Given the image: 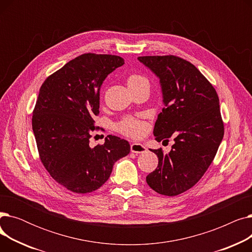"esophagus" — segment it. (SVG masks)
<instances>
[{
	"label": "esophagus",
	"instance_id": "obj_1",
	"mask_svg": "<svg viewBox=\"0 0 252 252\" xmlns=\"http://www.w3.org/2000/svg\"><path fill=\"white\" fill-rule=\"evenodd\" d=\"M130 151L134 152V153H145L147 151V149L142 144L133 143L130 145Z\"/></svg>",
	"mask_w": 252,
	"mask_h": 252
}]
</instances>
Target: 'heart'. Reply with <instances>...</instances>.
Returning a JSON list of instances; mask_svg holds the SVG:
<instances>
[{
	"label": "heart",
	"instance_id": "1",
	"mask_svg": "<svg viewBox=\"0 0 252 252\" xmlns=\"http://www.w3.org/2000/svg\"><path fill=\"white\" fill-rule=\"evenodd\" d=\"M127 86L129 89L143 87V86L149 87V81L147 79V77H145L142 74L133 73L127 77ZM116 128L117 130L121 131L122 134L131 138L140 137L145 130L144 125L133 117L124 118L122 122H119L117 124Z\"/></svg>",
	"mask_w": 252,
	"mask_h": 252
}]
</instances>
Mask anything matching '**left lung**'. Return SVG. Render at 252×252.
Segmentation results:
<instances>
[{"label": "left lung", "mask_w": 252, "mask_h": 252, "mask_svg": "<svg viewBox=\"0 0 252 252\" xmlns=\"http://www.w3.org/2000/svg\"><path fill=\"white\" fill-rule=\"evenodd\" d=\"M138 60L158 78L162 92V112L153 134L157 142L175 138L168 154L152 150L157 168L146 177L155 192L177 196L192 188L213 162L223 137L217 92L189 61L177 56H142Z\"/></svg>", "instance_id": "1"}]
</instances>
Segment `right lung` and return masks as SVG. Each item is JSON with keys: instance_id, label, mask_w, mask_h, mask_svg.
I'll use <instances>...</instances> for the list:
<instances>
[{"instance_id": "obj_1", "label": "right lung", "mask_w": 252, "mask_h": 252, "mask_svg": "<svg viewBox=\"0 0 252 252\" xmlns=\"http://www.w3.org/2000/svg\"><path fill=\"white\" fill-rule=\"evenodd\" d=\"M125 60L88 53L49 77L39 89L32 130L41 161L50 176L67 190L85 194L99 189L115 161L126 156L127 141L109 135L103 145L90 146L99 114L100 88Z\"/></svg>"}]
</instances>
